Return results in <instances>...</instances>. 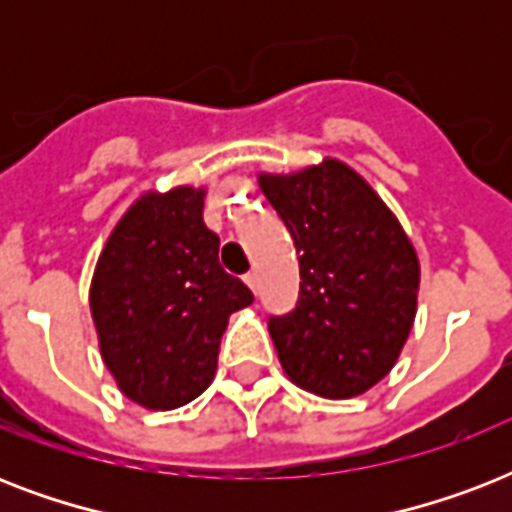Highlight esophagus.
Masks as SVG:
<instances>
[{"label":"esophagus","instance_id":"1","mask_svg":"<svg viewBox=\"0 0 512 512\" xmlns=\"http://www.w3.org/2000/svg\"><path fill=\"white\" fill-rule=\"evenodd\" d=\"M244 281H247L252 292H260V276H257V271H249L247 276H244Z\"/></svg>","mask_w":512,"mask_h":512}]
</instances>
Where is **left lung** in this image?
<instances>
[{"mask_svg":"<svg viewBox=\"0 0 512 512\" xmlns=\"http://www.w3.org/2000/svg\"><path fill=\"white\" fill-rule=\"evenodd\" d=\"M260 188L300 252L295 311L268 319L281 366L316 396H361L393 369L412 332V241L364 177L335 159L260 175Z\"/></svg>","mask_w":512,"mask_h":512,"instance_id":"1","label":"left lung"}]
</instances>
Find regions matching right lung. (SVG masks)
I'll list each match as a JSON object with an SVG mask.
<instances>
[{"mask_svg": "<svg viewBox=\"0 0 512 512\" xmlns=\"http://www.w3.org/2000/svg\"><path fill=\"white\" fill-rule=\"evenodd\" d=\"M201 212V188L140 196L108 236L92 276L103 361L124 396L146 409H177L204 393L228 316L255 300L223 271L220 239Z\"/></svg>", "mask_w": 512, "mask_h": 512, "instance_id": "obj_1", "label": "right lung"}]
</instances>
